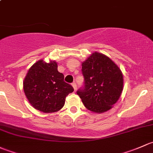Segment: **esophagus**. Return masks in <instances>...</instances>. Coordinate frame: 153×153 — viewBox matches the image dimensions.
<instances>
[{"mask_svg": "<svg viewBox=\"0 0 153 153\" xmlns=\"http://www.w3.org/2000/svg\"><path fill=\"white\" fill-rule=\"evenodd\" d=\"M72 86H73L74 88V91H76V84L75 82H74L73 84H72Z\"/></svg>", "mask_w": 153, "mask_h": 153, "instance_id": "obj_1", "label": "esophagus"}]
</instances>
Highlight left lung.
<instances>
[{"mask_svg": "<svg viewBox=\"0 0 153 153\" xmlns=\"http://www.w3.org/2000/svg\"><path fill=\"white\" fill-rule=\"evenodd\" d=\"M82 71L85 87L77 94L85 107L96 113L111 110L123 91V74L119 66L108 56L95 51L82 62Z\"/></svg>", "mask_w": 153, "mask_h": 153, "instance_id": "8db88e82", "label": "left lung"}]
</instances>
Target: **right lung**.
I'll list each match as a JSON object with an SVG mask.
<instances>
[{"mask_svg": "<svg viewBox=\"0 0 153 153\" xmlns=\"http://www.w3.org/2000/svg\"><path fill=\"white\" fill-rule=\"evenodd\" d=\"M23 91L34 109L45 113L59 111L65 105V97L74 91L64 82V75L57 70L56 61L40 59L28 71L23 80Z\"/></svg>", "mask_w": 153, "mask_h": 153, "instance_id": "add662e5", "label": "right lung"}]
</instances>
